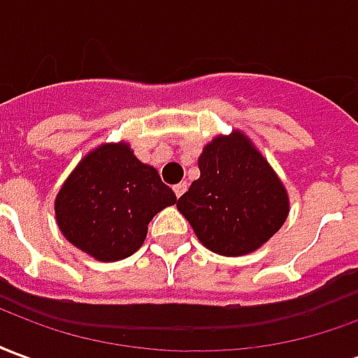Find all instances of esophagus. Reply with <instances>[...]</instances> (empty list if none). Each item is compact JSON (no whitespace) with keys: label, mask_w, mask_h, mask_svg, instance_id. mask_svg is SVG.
Listing matches in <instances>:
<instances>
[{"label":"esophagus","mask_w":358,"mask_h":358,"mask_svg":"<svg viewBox=\"0 0 358 358\" xmlns=\"http://www.w3.org/2000/svg\"><path fill=\"white\" fill-rule=\"evenodd\" d=\"M174 189V194H176V197H180V195L186 194L187 189V182H180V184H176V186L172 187Z\"/></svg>","instance_id":"1"}]
</instances>
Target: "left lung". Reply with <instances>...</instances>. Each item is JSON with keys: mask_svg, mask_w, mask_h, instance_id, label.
Masks as SVG:
<instances>
[{"mask_svg": "<svg viewBox=\"0 0 358 358\" xmlns=\"http://www.w3.org/2000/svg\"><path fill=\"white\" fill-rule=\"evenodd\" d=\"M197 166L201 176L176 207L209 251L249 255L284 226L289 215L287 189L241 130L213 138Z\"/></svg>", "mask_w": 358, "mask_h": 358, "instance_id": "obj_1", "label": "left lung"}]
</instances>
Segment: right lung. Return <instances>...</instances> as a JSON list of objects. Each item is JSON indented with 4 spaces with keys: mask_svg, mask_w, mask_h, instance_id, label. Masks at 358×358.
<instances>
[{
    "mask_svg": "<svg viewBox=\"0 0 358 358\" xmlns=\"http://www.w3.org/2000/svg\"><path fill=\"white\" fill-rule=\"evenodd\" d=\"M176 203L157 169L141 163L128 141L92 149L55 197V220L74 248L101 263L134 255L157 213Z\"/></svg>",
    "mask_w": 358,
    "mask_h": 358,
    "instance_id": "right-lung-1",
    "label": "right lung"
}]
</instances>
